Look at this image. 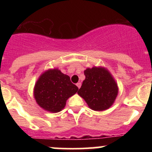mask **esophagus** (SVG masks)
Instances as JSON below:
<instances>
[{"mask_svg":"<svg viewBox=\"0 0 152 152\" xmlns=\"http://www.w3.org/2000/svg\"><path fill=\"white\" fill-rule=\"evenodd\" d=\"M81 85H82V84H81V82H78V83L76 84V86H77L78 88H79V89L81 87Z\"/></svg>","mask_w":152,"mask_h":152,"instance_id":"1","label":"esophagus"}]
</instances>
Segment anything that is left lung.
<instances>
[{
    "instance_id": "left-lung-1",
    "label": "left lung",
    "mask_w": 152,
    "mask_h": 152,
    "mask_svg": "<svg viewBox=\"0 0 152 152\" xmlns=\"http://www.w3.org/2000/svg\"><path fill=\"white\" fill-rule=\"evenodd\" d=\"M84 73L85 79L78 94L93 110L103 111L110 108L118 93V85L113 76L102 67L87 68Z\"/></svg>"
}]
</instances>
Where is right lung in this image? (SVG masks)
<instances>
[{
	"label": "right lung",
	"mask_w": 152,
	"mask_h": 152,
	"mask_svg": "<svg viewBox=\"0 0 152 152\" xmlns=\"http://www.w3.org/2000/svg\"><path fill=\"white\" fill-rule=\"evenodd\" d=\"M78 90L67 75L57 68L50 69L37 81L34 96L37 104L42 109L50 113H58L64 109L66 101Z\"/></svg>",
	"instance_id": "right-lung-1"
}]
</instances>
